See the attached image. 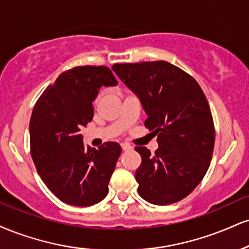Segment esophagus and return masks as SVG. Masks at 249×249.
I'll list each match as a JSON object with an SVG mask.
<instances>
[{
	"label": "esophagus",
	"instance_id": "esophagus-1",
	"mask_svg": "<svg viewBox=\"0 0 249 249\" xmlns=\"http://www.w3.org/2000/svg\"><path fill=\"white\" fill-rule=\"evenodd\" d=\"M122 148H123V151H130V149H132V146H130L126 142H123L122 143Z\"/></svg>",
	"mask_w": 249,
	"mask_h": 249
}]
</instances>
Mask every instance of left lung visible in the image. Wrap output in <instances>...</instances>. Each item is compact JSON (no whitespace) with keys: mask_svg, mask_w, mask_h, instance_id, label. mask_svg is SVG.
<instances>
[{"mask_svg":"<svg viewBox=\"0 0 249 249\" xmlns=\"http://www.w3.org/2000/svg\"><path fill=\"white\" fill-rule=\"evenodd\" d=\"M112 71L138 96L147 115L145 126L158 136L154 155L136 147L142 159L138 193L157 205L183 199L204 178L213 152V119L204 92L167 61L117 64Z\"/></svg>","mask_w":249,"mask_h":249,"instance_id":"left-lung-1","label":"left lung"}]
</instances>
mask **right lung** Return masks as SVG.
<instances>
[{
	"label": "right lung",
	"mask_w": 249,
	"mask_h": 249,
	"mask_svg": "<svg viewBox=\"0 0 249 249\" xmlns=\"http://www.w3.org/2000/svg\"><path fill=\"white\" fill-rule=\"evenodd\" d=\"M118 85L104 66L64 71L39 97L30 119V145L44 183L66 204L90 206L106 198L122 153L118 142L85 147L80 133L94 117L92 102L102 87Z\"/></svg>",
	"instance_id": "obj_1"
}]
</instances>
